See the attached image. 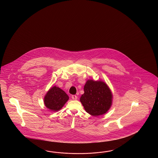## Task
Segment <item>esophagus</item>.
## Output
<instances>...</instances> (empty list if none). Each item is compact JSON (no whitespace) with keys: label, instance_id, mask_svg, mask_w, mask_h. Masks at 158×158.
Here are the masks:
<instances>
[{"label":"esophagus","instance_id":"obj_1","mask_svg":"<svg viewBox=\"0 0 158 158\" xmlns=\"http://www.w3.org/2000/svg\"><path fill=\"white\" fill-rule=\"evenodd\" d=\"M72 98H73V100H77V95H73V96H72Z\"/></svg>","mask_w":158,"mask_h":158}]
</instances>
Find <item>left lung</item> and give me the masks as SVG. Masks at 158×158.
<instances>
[{
  "label": "left lung",
  "mask_w": 158,
  "mask_h": 158,
  "mask_svg": "<svg viewBox=\"0 0 158 158\" xmlns=\"http://www.w3.org/2000/svg\"><path fill=\"white\" fill-rule=\"evenodd\" d=\"M84 91L80 101L85 111L90 115L95 117L103 115L111 107L113 94L105 82L89 79L84 86Z\"/></svg>",
  "instance_id": "1"
}]
</instances>
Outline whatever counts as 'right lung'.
I'll list each match as a JSON object with an SVG mask.
<instances>
[{
  "mask_svg": "<svg viewBox=\"0 0 158 158\" xmlns=\"http://www.w3.org/2000/svg\"><path fill=\"white\" fill-rule=\"evenodd\" d=\"M68 99V95L62 89L55 85L48 91L44 96V102L48 109L57 111L60 110Z\"/></svg>",
  "mask_w": 158,
  "mask_h": 158,
  "instance_id": "add662e5",
  "label": "right lung"
}]
</instances>
